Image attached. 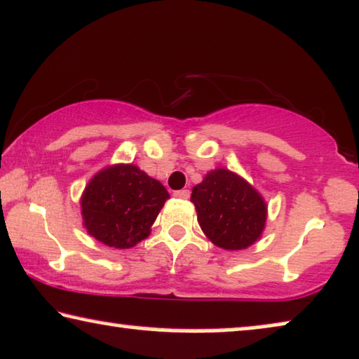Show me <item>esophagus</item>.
I'll return each mask as SVG.
<instances>
[{
	"label": "esophagus",
	"instance_id": "esophagus-1",
	"mask_svg": "<svg viewBox=\"0 0 359 359\" xmlns=\"http://www.w3.org/2000/svg\"><path fill=\"white\" fill-rule=\"evenodd\" d=\"M173 196H175V198H180V199H188V198H189V191H188V189L175 191Z\"/></svg>",
	"mask_w": 359,
	"mask_h": 359
}]
</instances>
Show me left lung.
<instances>
[{"label":"left lung","instance_id":"1","mask_svg":"<svg viewBox=\"0 0 359 359\" xmlns=\"http://www.w3.org/2000/svg\"><path fill=\"white\" fill-rule=\"evenodd\" d=\"M191 203L210 242L224 250H243L262 235L266 204L247 181L232 171L217 168L194 186Z\"/></svg>","mask_w":359,"mask_h":359}]
</instances>
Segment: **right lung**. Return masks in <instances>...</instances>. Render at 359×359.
Instances as JSON below:
<instances>
[{
    "instance_id": "1",
    "label": "right lung",
    "mask_w": 359,
    "mask_h": 359,
    "mask_svg": "<svg viewBox=\"0 0 359 359\" xmlns=\"http://www.w3.org/2000/svg\"><path fill=\"white\" fill-rule=\"evenodd\" d=\"M165 186L134 165L100 171L86 186L81 214L88 233L114 248H130L150 233L165 201Z\"/></svg>"
}]
</instances>
